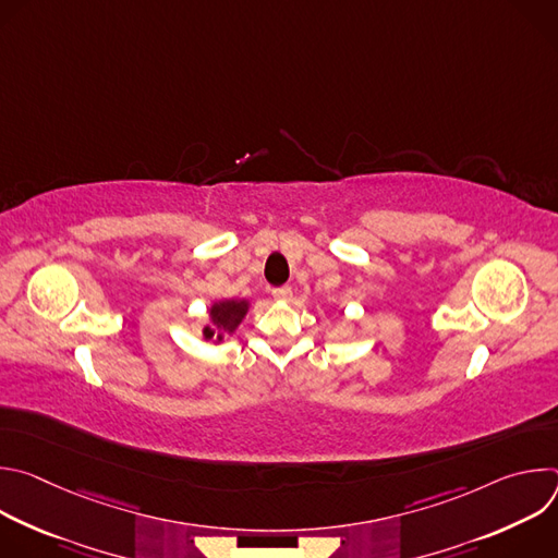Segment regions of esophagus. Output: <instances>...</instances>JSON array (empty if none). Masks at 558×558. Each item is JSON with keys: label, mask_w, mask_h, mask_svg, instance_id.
Wrapping results in <instances>:
<instances>
[{"label": "esophagus", "mask_w": 558, "mask_h": 558, "mask_svg": "<svg viewBox=\"0 0 558 558\" xmlns=\"http://www.w3.org/2000/svg\"><path fill=\"white\" fill-rule=\"evenodd\" d=\"M271 293H274L276 300H282V302H284V300L291 298V287H278V289H274Z\"/></svg>", "instance_id": "esophagus-1"}]
</instances>
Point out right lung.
I'll use <instances>...</instances> for the list:
<instances>
[{"instance_id": "right-lung-1", "label": "right lung", "mask_w": 558, "mask_h": 558, "mask_svg": "<svg viewBox=\"0 0 558 558\" xmlns=\"http://www.w3.org/2000/svg\"><path fill=\"white\" fill-rule=\"evenodd\" d=\"M209 313H211V323H214V327H216V331H220V333H233V329L241 325V320L245 317V313H247V302L245 300H225V302H218V304H214L211 308H209ZM211 327H207L205 329V338H214V333H216ZM222 336H218V340H220Z\"/></svg>"}]
</instances>
